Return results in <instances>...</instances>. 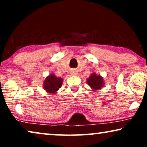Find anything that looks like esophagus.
Here are the masks:
<instances>
[{
  "label": "esophagus",
  "instance_id": "34e87169",
  "mask_svg": "<svg viewBox=\"0 0 147 147\" xmlns=\"http://www.w3.org/2000/svg\"><path fill=\"white\" fill-rule=\"evenodd\" d=\"M72 74H73V75H76L77 74H76L75 71H74V72H72Z\"/></svg>",
  "mask_w": 147,
  "mask_h": 147
}]
</instances>
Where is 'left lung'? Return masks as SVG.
<instances>
[{
	"label": "left lung",
	"instance_id": "8db88e82",
	"mask_svg": "<svg viewBox=\"0 0 147 147\" xmlns=\"http://www.w3.org/2000/svg\"><path fill=\"white\" fill-rule=\"evenodd\" d=\"M88 85L94 91H97L104 87V80L103 77L100 75H97L96 73H92L87 79Z\"/></svg>",
	"mask_w": 147,
	"mask_h": 147
}]
</instances>
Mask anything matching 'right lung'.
<instances>
[{"mask_svg": "<svg viewBox=\"0 0 147 147\" xmlns=\"http://www.w3.org/2000/svg\"><path fill=\"white\" fill-rule=\"evenodd\" d=\"M63 79L61 78H58L54 73L52 72L49 76L45 78L43 82V89L47 93L55 94L63 84Z\"/></svg>", "mask_w": 147, "mask_h": 147, "instance_id": "right-lung-1", "label": "right lung"}]
</instances>
